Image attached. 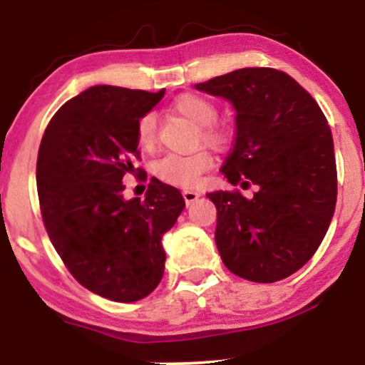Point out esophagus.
Segmentation results:
<instances>
[{
	"mask_svg": "<svg viewBox=\"0 0 365 365\" xmlns=\"http://www.w3.org/2000/svg\"><path fill=\"white\" fill-rule=\"evenodd\" d=\"M200 197V192H195V190H183V199H185L187 206H190V204H194L197 199Z\"/></svg>",
	"mask_w": 365,
	"mask_h": 365,
	"instance_id": "1",
	"label": "esophagus"
}]
</instances>
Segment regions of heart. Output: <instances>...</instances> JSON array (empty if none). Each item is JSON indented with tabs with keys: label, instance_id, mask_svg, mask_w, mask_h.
I'll use <instances>...</instances> for the list:
<instances>
[{
	"label": "heart",
	"instance_id": "b5f03b06",
	"mask_svg": "<svg viewBox=\"0 0 365 365\" xmlns=\"http://www.w3.org/2000/svg\"><path fill=\"white\" fill-rule=\"evenodd\" d=\"M170 111L182 116L197 127V144L221 149L228 142V132L216 123L217 106L206 96L182 94L171 103ZM137 144L142 150L156 148V118L154 115H144L137 123ZM212 158L207 150L200 149L188 156L168 154L158 159L153 165V173L159 180L175 187H195L202 175L211 170Z\"/></svg>",
	"mask_w": 365,
	"mask_h": 365
}]
</instances>
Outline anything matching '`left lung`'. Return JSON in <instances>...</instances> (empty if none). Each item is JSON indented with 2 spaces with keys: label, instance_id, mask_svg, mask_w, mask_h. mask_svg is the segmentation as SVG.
<instances>
[{
  "label": "left lung",
  "instance_id": "1",
  "mask_svg": "<svg viewBox=\"0 0 365 365\" xmlns=\"http://www.w3.org/2000/svg\"><path fill=\"white\" fill-rule=\"evenodd\" d=\"M235 110L237 137L221 173L240 192H211L216 247L233 274L274 283L299 271L328 232L336 204L333 135L312 96L274 68H240L195 83Z\"/></svg>",
  "mask_w": 365,
  "mask_h": 365
}]
</instances>
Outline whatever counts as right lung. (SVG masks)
Here are the masks:
<instances>
[{"mask_svg":"<svg viewBox=\"0 0 365 365\" xmlns=\"http://www.w3.org/2000/svg\"><path fill=\"white\" fill-rule=\"evenodd\" d=\"M163 96L165 89L92 86L56 111L37 156L51 244L82 287L115 302H137L158 287L163 235L185 207L178 188L158 178L144 200L123 197V177L139 158L137 123Z\"/></svg>","mask_w":365,"mask_h":365,"instance_id":"obj_1","label":"right lung"}]
</instances>
